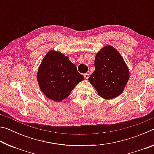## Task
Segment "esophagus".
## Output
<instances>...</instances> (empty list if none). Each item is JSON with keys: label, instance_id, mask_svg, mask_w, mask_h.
<instances>
[{"label": "esophagus", "instance_id": "esophagus-1", "mask_svg": "<svg viewBox=\"0 0 154 154\" xmlns=\"http://www.w3.org/2000/svg\"><path fill=\"white\" fill-rule=\"evenodd\" d=\"M83 76H84V77H85V79H88V77H89V76H90V75H89V74H88V73H85L84 75H83Z\"/></svg>", "mask_w": 154, "mask_h": 154}]
</instances>
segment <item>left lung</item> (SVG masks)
Listing matches in <instances>:
<instances>
[{
  "label": "left lung",
  "mask_w": 154,
  "mask_h": 154,
  "mask_svg": "<svg viewBox=\"0 0 154 154\" xmlns=\"http://www.w3.org/2000/svg\"><path fill=\"white\" fill-rule=\"evenodd\" d=\"M95 70L88 78L98 95L109 100L124 92L130 71L120 53L111 45H105L96 54Z\"/></svg>",
  "instance_id": "left-lung-1"
}]
</instances>
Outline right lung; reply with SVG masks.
Masks as SVG:
<instances>
[{"instance_id":"obj_1","label":"right lung","mask_w":154,"mask_h":154,"mask_svg":"<svg viewBox=\"0 0 154 154\" xmlns=\"http://www.w3.org/2000/svg\"><path fill=\"white\" fill-rule=\"evenodd\" d=\"M84 79L67 56L54 49L44 56L36 75L38 86L47 98L61 102Z\"/></svg>"}]
</instances>
